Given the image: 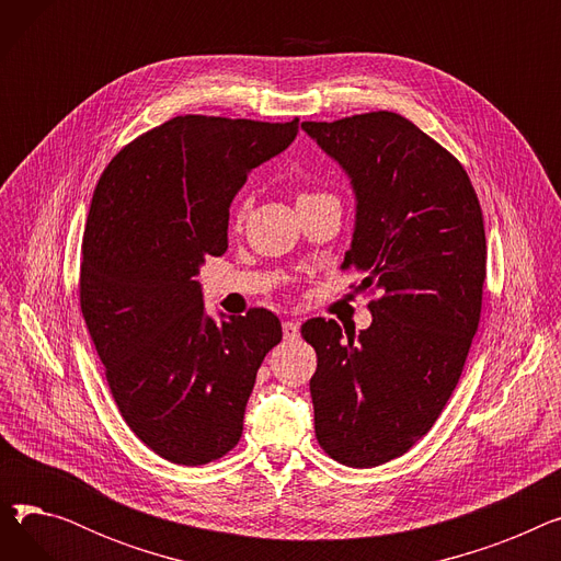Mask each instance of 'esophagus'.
<instances>
[{"mask_svg": "<svg viewBox=\"0 0 561 561\" xmlns=\"http://www.w3.org/2000/svg\"><path fill=\"white\" fill-rule=\"evenodd\" d=\"M282 332H284L286 341H296L300 336V325H298L296 320H284L282 322Z\"/></svg>", "mask_w": 561, "mask_h": 561, "instance_id": "34e87169", "label": "esophagus"}]
</instances>
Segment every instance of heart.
Returning a JSON list of instances; mask_svg holds the SVG:
<instances>
[{
	"instance_id": "1",
	"label": "heart",
	"mask_w": 561,
	"mask_h": 561,
	"mask_svg": "<svg viewBox=\"0 0 561 561\" xmlns=\"http://www.w3.org/2000/svg\"><path fill=\"white\" fill-rule=\"evenodd\" d=\"M250 204H252L250 197H241L239 202H236V216L243 218L248 214V209H250Z\"/></svg>"
}]
</instances>
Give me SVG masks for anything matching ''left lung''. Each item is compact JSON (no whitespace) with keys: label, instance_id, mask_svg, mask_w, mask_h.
Here are the masks:
<instances>
[{"label":"left lung","instance_id":"left-lung-1","mask_svg":"<svg viewBox=\"0 0 561 561\" xmlns=\"http://www.w3.org/2000/svg\"><path fill=\"white\" fill-rule=\"evenodd\" d=\"M302 129L347 174L357 199L343 268L377 290L373 325L355 334L311 318L302 336L320 448L352 468L404 455L450 400L478 332L486 239L463 165L391 111Z\"/></svg>","mask_w":561,"mask_h":561}]
</instances>
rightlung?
<instances>
[{"instance_id": "right-lung-1", "label": "right lung", "mask_w": 561, "mask_h": 561, "mask_svg": "<svg viewBox=\"0 0 561 561\" xmlns=\"http://www.w3.org/2000/svg\"><path fill=\"white\" fill-rule=\"evenodd\" d=\"M298 136L290 123L176 115L102 172L81 245L79 298L125 423L159 457L202 466L243 434L256 370L282 341L268 309L216 322L195 279L227 252L229 204Z\"/></svg>"}]
</instances>
